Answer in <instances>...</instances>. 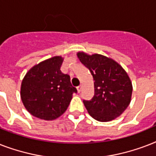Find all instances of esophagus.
Returning a JSON list of instances; mask_svg holds the SVG:
<instances>
[{
    "mask_svg": "<svg viewBox=\"0 0 156 156\" xmlns=\"http://www.w3.org/2000/svg\"><path fill=\"white\" fill-rule=\"evenodd\" d=\"M77 90H78V93H80L81 90H82V86H78V87H77Z\"/></svg>",
    "mask_w": 156,
    "mask_h": 156,
    "instance_id": "esophagus-1",
    "label": "esophagus"
}]
</instances>
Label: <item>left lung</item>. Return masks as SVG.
I'll list each match as a JSON object with an SVG mask.
<instances>
[{"mask_svg": "<svg viewBox=\"0 0 156 156\" xmlns=\"http://www.w3.org/2000/svg\"><path fill=\"white\" fill-rule=\"evenodd\" d=\"M77 56L94 80V96L90 101L83 100L88 113L101 122L121 116L132 97L133 86L128 73L118 62L101 54L78 52Z\"/></svg>", "mask_w": 156, "mask_h": 156, "instance_id": "obj_1", "label": "left lung"}]
</instances>
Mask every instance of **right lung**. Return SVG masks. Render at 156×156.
Instances as JSON below:
<instances>
[{"label":"right lung","instance_id":"add662e5","mask_svg":"<svg viewBox=\"0 0 156 156\" xmlns=\"http://www.w3.org/2000/svg\"><path fill=\"white\" fill-rule=\"evenodd\" d=\"M63 61L61 56L44 60L31 67L24 76L21 100L32 116L52 121L68 108L77 90L71 85L69 76L61 71Z\"/></svg>","mask_w":156,"mask_h":156}]
</instances>
